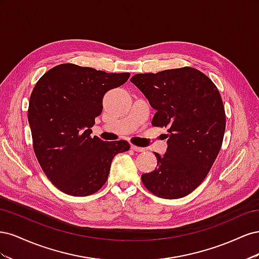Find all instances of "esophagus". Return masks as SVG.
<instances>
[{"label":"esophagus","mask_w":259,"mask_h":259,"mask_svg":"<svg viewBox=\"0 0 259 259\" xmlns=\"http://www.w3.org/2000/svg\"><path fill=\"white\" fill-rule=\"evenodd\" d=\"M131 149H132V150H134V151H137V152H143V151H145L144 148L135 146V145H131Z\"/></svg>","instance_id":"1"}]
</instances>
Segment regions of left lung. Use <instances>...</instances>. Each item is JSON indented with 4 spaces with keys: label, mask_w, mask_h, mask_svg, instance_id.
I'll return each instance as SVG.
<instances>
[{
    "label": "left lung",
    "mask_w": 259,
    "mask_h": 259,
    "mask_svg": "<svg viewBox=\"0 0 259 259\" xmlns=\"http://www.w3.org/2000/svg\"><path fill=\"white\" fill-rule=\"evenodd\" d=\"M131 82L156 110L151 124L168 132L166 152L154 153L158 167L142 175L143 184L159 198L186 197L205 179L223 145L226 113L217 86L191 67L138 73Z\"/></svg>",
    "instance_id": "left-lung-1"
}]
</instances>
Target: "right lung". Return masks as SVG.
Returning a JSON list of instances; mask_svg holds the SVG:
<instances>
[{"label": "right lung", "mask_w": 259, "mask_h": 259, "mask_svg": "<svg viewBox=\"0 0 259 259\" xmlns=\"http://www.w3.org/2000/svg\"><path fill=\"white\" fill-rule=\"evenodd\" d=\"M128 77V72L61 64L36 82L28 108L33 150L45 175L60 191L73 197L97 192L107 182L114 155L130 149L126 140L91 137L105 94Z\"/></svg>", "instance_id": "right-lung-1"}]
</instances>
